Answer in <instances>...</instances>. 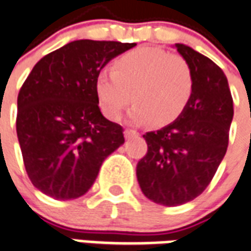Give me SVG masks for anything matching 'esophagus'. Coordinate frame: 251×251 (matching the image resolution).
<instances>
[{"instance_id":"obj_1","label":"esophagus","mask_w":251,"mask_h":251,"mask_svg":"<svg viewBox=\"0 0 251 251\" xmlns=\"http://www.w3.org/2000/svg\"><path fill=\"white\" fill-rule=\"evenodd\" d=\"M124 136H126V139H129L132 138V136H138V132L133 131V129H126L124 131Z\"/></svg>"}]
</instances>
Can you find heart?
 <instances>
[{
  "label": "heart",
  "instance_id": "obj_1",
  "mask_svg": "<svg viewBox=\"0 0 251 251\" xmlns=\"http://www.w3.org/2000/svg\"><path fill=\"white\" fill-rule=\"evenodd\" d=\"M95 91L109 120H118L132 99V122L164 127L187 108L194 92L193 72L183 57L144 47L116 58L112 73H99Z\"/></svg>",
  "mask_w": 251,
  "mask_h": 251
}]
</instances>
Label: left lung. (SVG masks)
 Returning <instances> with one entry per match:
<instances>
[{"mask_svg":"<svg viewBox=\"0 0 251 251\" xmlns=\"http://www.w3.org/2000/svg\"><path fill=\"white\" fill-rule=\"evenodd\" d=\"M191 68L194 92L174 123L143 135L147 153L139 160V186L150 201L179 206L206 190L228 146L233 98L217 64L184 44H175Z\"/></svg>","mask_w":251,"mask_h":251,"instance_id":"1","label":"left lung"}]
</instances>
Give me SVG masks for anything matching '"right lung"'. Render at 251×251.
<instances>
[{
    "instance_id": "obj_1",
    "label": "right lung",
    "mask_w": 251,
    "mask_h": 251,
    "mask_svg": "<svg viewBox=\"0 0 251 251\" xmlns=\"http://www.w3.org/2000/svg\"><path fill=\"white\" fill-rule=\"evenodd\" d=\"M136 44L77 40L44 56L17 99V138L36 188L57 201L80 198L124 143L123 128L99 108L95 81L112 58Z\"/></svg>"
}]
</instances>
